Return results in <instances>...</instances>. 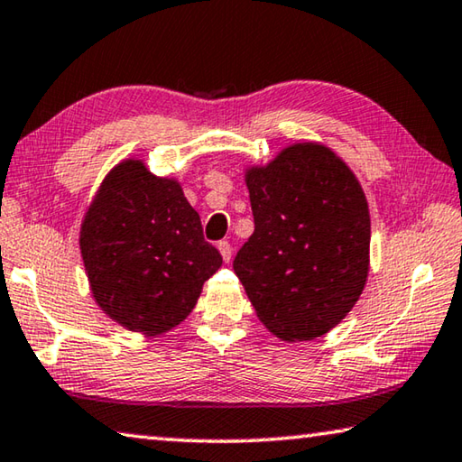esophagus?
Segmentation results:
<instances>
[{
	"label": "esophagus",
	"instance_id": "1",
	"mask_svg": "<svg viewBox=\"0 0 462 462\" xmlns=\"http://www.w3.org/2000/svg\"><path fill=\"white\" fill-rule=\"evenodd\" d=\"M217 251H219V254H222V259L226 263H230V259H232V246H230V243H226V240H222V243H217Z\"/></svg>",
	"mask_w": 462,
	"mask_h": 462
}]
</instances>
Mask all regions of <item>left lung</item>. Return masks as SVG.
I'll list each match as a JSON object with an SVG mask.
<instances>
[{"instance_id": "1", "label": "left lung", "mask_w": 462, "mask_h": 462, "mask_svg": "<svg viewBox=\"0 0 462 462\" xmlns=\"http://www.w3.org/2000/svg\"><path fill=\"white\" fill-rule=\"evenodd\" d=\"M254 232L234 271L263 325L312 341L354 309L370 271V211L351 168L320 142H296L245 168Z\"/></svg>"}]
</instances>
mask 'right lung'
I'll list each match as a JSON object with an SVG mask.
<instances>
[{"label":"right lung","instance_id":"add662e5","mask_svg":"<svg viewBox=\"0 0 462 462\" xmlns=\"http://www.w3.org/2000/svg\"><path fill=\"white\" fill-rule=\"evenodd\" d=\"M79 253L100 310L145 337L180 325L222 267L179 179L156 177L139 158L102 179L79 226Z\"/></svg>","mask_w":462,"mask_h":462}]
</instances>
